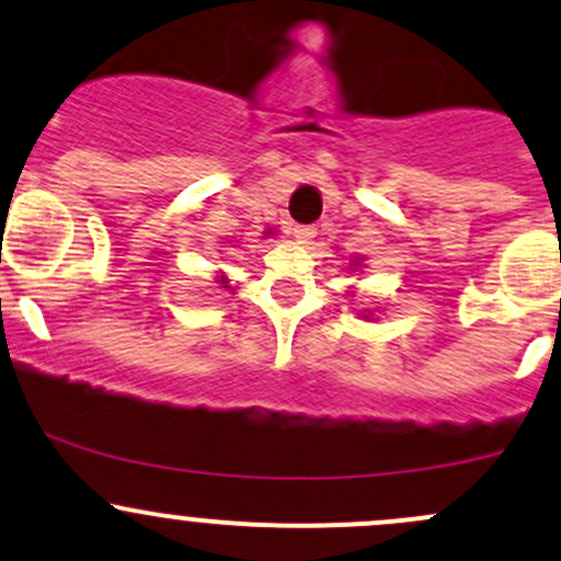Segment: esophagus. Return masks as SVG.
Returning <instances> with one entry per match:
<instances>
[{
	"mask_svg": "<svg viewBox=\"0 0 561 561\" xmlns=\"http://www.w3.org/2000/svg\"><path fill=\"white\" fill-rule=\"evenodd\" d=\"M293 236H296L298 244H311V239L317 236V228L314 226H296L293 228Z\"/></svg>",
	"mask_w": 561,
	"mask_h": 561,
	"instance_id": "esophagus-1",
	"label": "esophagus"
}]
</instances>
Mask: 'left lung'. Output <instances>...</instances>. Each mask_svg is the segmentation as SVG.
I'll list each match as a JSON object with an SVG mask.
<instances>
[{
    "label": "left lung",
    "mask_w": 561,
    "mask_h": 561,
    "mask_svg": "<svg viewBox=\"0 0 561 561\" xmlns=\"http://www.w3.org/2000/svg\"><path fill=\"white\" fill-rule=\"evenodd\" d=\"M352 265H355V268H357V265H359V261H352ZM365 320H374V317H370V311H365Z\"/></svg>",
    "instance_id": "left-lung-1"
}]
</instances>
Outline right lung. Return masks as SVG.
Listing matches in <instances>:
<instances>
[{"instance_id":"right-lung-1","label":"right lung","mask_w":561,"mask_h":561,"mask_svg":"<svg viewBox=\"0 0 561 561\" xmlns=\"http://www.w3.org/2000/svg\"><path fill=\"white\" fill-rule=\"evenodd\" d=\"M271 233H274V231H265V236H271ZM217 282H220L222 287H228V279H226V276H217ZM228 290H231V287H228Z\"/></svg>"}]
</instances>
